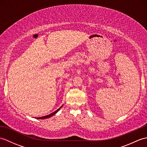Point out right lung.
<instances>
[{
	"label": "right lung",
	"mask_w": 147,
	"mask_h": 147,
	"mask_svg": "<svg viewBox=\"0 0 147 147\" xmlns=\"http://www.w3.org/2000/svg\"><path fill=\"white\" fill-rule=\"evenodd\" d=\"M62 107V106H61ZM61 107H60V108H59L57 111H55V112H52V114H49V115H46V116H43V117H37V119H47V118H49V117H51V116H52L53 115H54L55 114H56L57 113V112L60 110V109L61 108Z\"/></svg>",
	"instance_id": "right-lung-1"
}]
</instances>
